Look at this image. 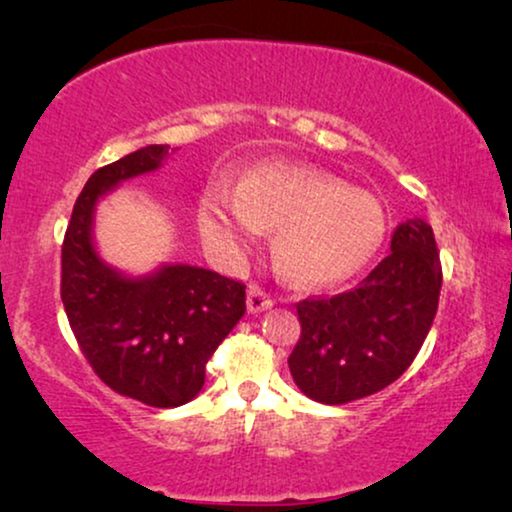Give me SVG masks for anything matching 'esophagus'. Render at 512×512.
<instances>
[{
  "label": "esophagus",
  "mask_w": 512,
  "mask_h": 512,
  "mask_svg": "<svg viewBox=\"0 0 512 512\" xmlns=\"http://www.w3.org/2000/svg\"><path fill=\"white\" fill-rule=\"evenodd\" d=\"M272 303H275V300H272L268 291L261 289V286H256V284L249 286V291H247L249 312H263V310H268V307H272Z\"/></svg>",
  "instance_id": "esophagus-1"
}]
</instances>
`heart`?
<instances>
[{"mask_svg": "<svg viewBox=\"0 0 512 512\" xmlns=\"http://www.w3.org/2000/svg\"><path fill=\"white\" fill-rule=\"evenodd\" d=\"M200 228L214 247L242 251L275 233V261L300 286H335L366 268L387 237V214L373 195L298 165L244 172L235 191L214 186L200 202Z\"/></svg>", "mask_w": 512, "mask_h": 512, "instance_id": "obj_1", "label": "heart"}]
</instances>
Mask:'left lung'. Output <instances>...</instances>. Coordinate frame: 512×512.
I'll list each match as a JSON object with an SVG mask.
<instances>
[{
	"label": "left lung",
	"instance_id": "left-lung-1",
	"mask_svg": "<svg viewBox=\"0 0 512 512\" xmlns=\"http://www.w3.org/2000/svg\"><path fill=\"white\" fill-rule=\"evenodd\" d=\"M443 268L426 221L396 228L391 251L352 291L296 303L300 338L289 356L305 396L342 405L398 380L422 349L438 310Z\"/></svg>",
	"mask_w": 512,
	"mask_h": 512
}]
</instances>
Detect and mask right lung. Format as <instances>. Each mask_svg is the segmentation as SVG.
I'll return each mask as SVG.
<instances>
[{
    "instance_id": "right-lung-1",
    "label": "right lung",
    "mask_w": 512,
    "mask_h": 512,
    "mask_svg": "<svg viewBox=\"0 0 512 512\" xmlns=\"http://www.w3.org/2000/svg\"><path fill=\"white\" fill-rule=\"evenodd\" d=\"M167 144L137 149L90 174L62 240L60 296L93 373L116 394L151 408H177L198 396L216 347L247 310L242 282L191 265H165L130 279L95 254V202L118 181L151 172Z\"/></svg>"
}]
</instances>
